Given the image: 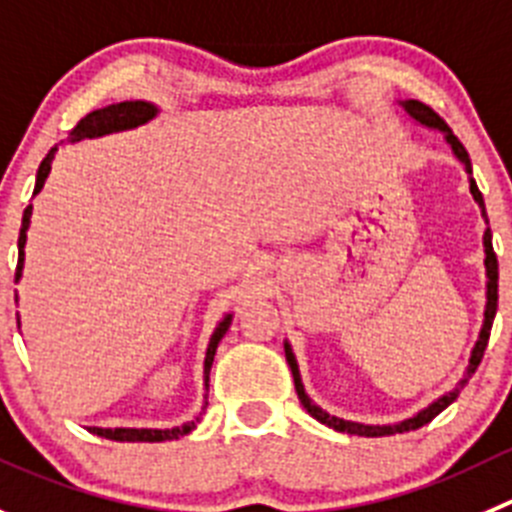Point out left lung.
<instances>
[{"mask_svg":"<svg viewBox=\"0 0 512 512\" xmlns=\"http://www.w3.org/2000/svg\"><path fill=\"white\" fill-rule=\"evenodd\" d=\"M401 108L409 113V116L414 118L417 123H422V126L427 128H434V131H442L444 133V141L450 143L452 154L457 156V161H462L465 164V171L470 174V191L472 197H475V202L480 204L482 209V217H485L487 222V212H485V202H482V194L480 189H477L475 179H472V164H470V156H467L465 146L460 143V138L452 133V128L447 126V123L442 121V118L437 116V113L429 108V105L419 103V100H401ZM482 245H485V270H487V303H485V321H482V331H480V338H477L475 348H472V356H470V366H467L465 371V379L460 381V386L452 391H447L444 396H439L437 401H432L427 409H422L419 414H414V417L404 419V422L399 424H358V422H348V419H341V417H333V414H328L326 409H321L318 404H315L313 399H310L308 394H305L303 389V381H300V371H298V361H295V353L293 348H290V343L285 341V358H288V366L290 371H293V379H295V391H298V399L300 404L305 407V412L310 414L313 419H318L321 424H326V427L336 429V432H348V434H358V437H389V434H401V432H412V429H419L424 427V424L432 422L434 417H437L442 409H447L452 404V401L457 399V394H460L462 386L470 381V376L475 374V369L480 366L482 356H485V348H487V341H490V328H493V318H495V310H498V257H495V250H493V234H490V227L485 229V237H482Z\"/></svg>","mask_w":512,"mask_h":512,"instance_id":"1","label":"left lung"}]
</instances>
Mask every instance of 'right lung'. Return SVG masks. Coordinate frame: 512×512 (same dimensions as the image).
Returning a JSON list of instances; mask_svg holds the SVG:
<instances>
[{
	"mask_svg": "<svg viewBox=\"0 0 512 512\" xmlns=\"http://www.w3.org/2000/svg\"><path fill=\"white\" fill-rule=\"evenodd\" d=\"M159 113L154 103H146V100H123V103H113L105 105V108H98V111L88 113L85 118H80L78 126L70 131V141H80V138H98L105 136V133H116V131H126V128H136L141 123H148L151 118ZM55 148H50V154L42 159L40 169H37V181H35V191L32 194H40V189L45 186L47 174L52 169V159H55ZM30 217H32V204L25 209L22 214V229H19V260H17V272H14V283L22 278V265H25V242H27V229H30ZM229 323H232V313L224 315L219 326L214 328L212 338H209L207 346V356H204V389L209 391V371H212V361L214 353H217L219 341L227 333ZM207 399V394H204ZM207 409V401H204L202 412ZM202 412L199 417H194L191 422H184L181 427H171V429H126V427H116V429H103V427H88L90 432L98 434V437L105 439H116V442H166V439H179L184 434H189L191 429L197 427V422L202 419Z\"/></svg>",
	"mask_w": 512,
	"mask_h": 512,
	"instance_id": "right-lung-1",
	"label": "right lung"
}]
</instances>
